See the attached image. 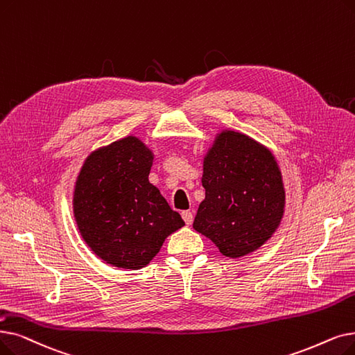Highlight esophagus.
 I'll return each instance as SVG.
<instances>
[{
  "label": "esophagus",
  "instance_id": "esophagus-1",
  "mask_svg": "<svg viewBox=\"0 0 355 355\" xmlns=\"http://www.w3.org/2000/svg\"><path fill=\"white\" fill-rule=\"evenodd\" d=\"M181 216H182V219H184V222H186L187 226H190L193 223V213L191 211L186 210V211L181 213Z\"/></svg>",
  "mask_w": 355,
  "mask_h": 355
}]
</instances>
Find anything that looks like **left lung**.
I'll return each mask as SVG.
<instances>
[{
	"instance_id": "obj_1",
	"label": "left lung",
	"mask_w": 355,
	"mask_h": 355,
	"mask_svg": "<svg viewBox=\"0 0 355 355\" xmlns=\"http://www.w3.org/2000/svg\"><path fill=\"white\" fill-rule=\"evenodd\" d=\"M206 197L193 227L229 258L263 246L280 226L286 191L268 148L235 130L218 133L203 159Z\"/></svg>"
}]
</instances>
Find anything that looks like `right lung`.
Returning <instances> with one entry per match:
<instances>
[{
    "label": "right lung",
    "mask_w": 355,
    "mask_h": 355,
    "mask_svg": "<svg viewBox=\"0 0 355 355\" xmlns=\"http://www.w3.org/2000/svg\"><path fill=\"white\" fill-rule=\"evenodd\" d=\"M152 150L136 136L91 152L76 177L73 218L91 251L117 268L139 270L184 226L148 177Z\"/></svg>",
    "instance_id": "right-lung-1"
}]
</instances>
